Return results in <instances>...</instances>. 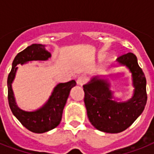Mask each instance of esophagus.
Returning a JSON list of instances; mask_svg holds the SVG:
<instances>
[{
    "instance_id": "1",
    "label": "esophagus",
    "mask_w": 154,
    "mask_h": 154,
    "mask_svg": "<svg viewBox=\"0 0 154 154\" xmlns=\"http://www.w3.org/2000/svg\"><path fill=\"white\" fill-rule=\"evenodd\" d=\"M86 82V79H85V77H83V76H81V77H78L77 79V84L78 85H83Z\"/></svg>"
}]
</instances>
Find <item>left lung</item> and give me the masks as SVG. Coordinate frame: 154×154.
Listing matches in <instances>:
<instances>
[{"instance_id":"left-lung-1","label":"left lung","mask_w":154,"mask_h":154,"mask_svg":"<svg viewBox=\"0 0 154 154\" xmlns=\"http://www.w3.org/2000/svg\"><path fill=\"white\" fill-rule=\"evenodd\" d=\"M117 60L121 65H125L132 73L134 91L131 99L125 102L112 100L110 84L99 76L83 85L89 122L97 129L109 134L121 133L129 128L143 112L147 101L146 79L136 56L128 53Z\"/></svg>"}]
</instances>
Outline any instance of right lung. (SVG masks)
I'll return each instance as SVG.
<instances>
[{"mask_svg":"<svg viewBox=\"0 0 154 154\" xmlns=\"http://www.w3.org/2000/svg\"><path fill=\"white\" fill-rule=\"evenodd\" d=\"M51 54L41 44H32L16 56L12 65V69L8 76V100L11 111L27 129L32 133L42 134L54 129L60 124L62 112L70 90L76 85L72 80L66 83H60L54 88L48 101L36 111L27 112L20 109L17 105L12 89L13 83L18 64L23 65L32 60H46Z\"/></svg>","mask_w":154,"mask_h":154,"instance_id":"add662e5","label":"right lung"}]
</instances>
